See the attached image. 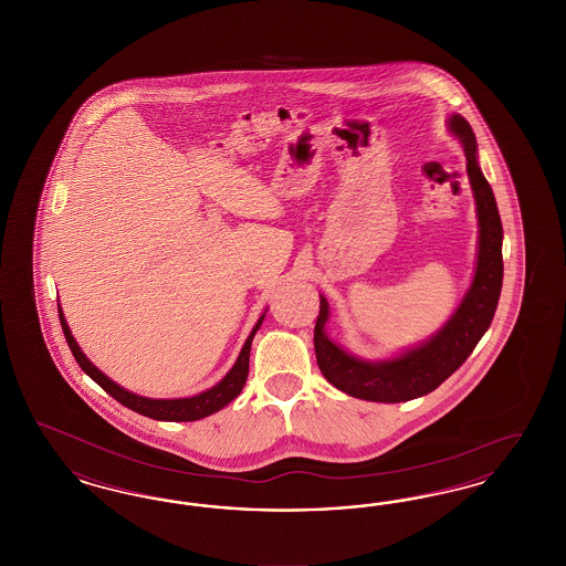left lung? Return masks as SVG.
Segmentation results:
<instances>
[{"label": "left lung", "mask_w": 566, "mask_h": 566, "mask_svg": "<svg viewBox=\"0 0 566 566\" xmlns=\"http://www.w3.org/2000/svg\"><path fill=\"white\" fill-rule=\"evenodd\" d=\"M450 127L464 146L467 171L478 201L480 252L473 284L462 298L457 314L431 342L386 363L358 360L324 335L328 303L321 296V314L314 328L318 367L335 388L356 399L401 403L429 395L475 350L494 318L503 286V224L494 192L478 165V144L471 125L460 114H454L450 118Z\"/></svg>", "instance_id": "left-lung-1"}]
</instances>
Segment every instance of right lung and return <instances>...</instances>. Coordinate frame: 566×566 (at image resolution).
<instances>
[{
	"mask_svg": "<svg viewBox=\"0 0 566 566\" xmlns=\"http://www.w3.org/2000/svg\"><path fill=\"white\" fill-rule=\"evenodd\" d=\"M265 316L259 318L256 326L252 328V333L248 335L245 344H243L242 354L238 358V363L233 365V369L224 376L222 381H218L214 388L197 395V397H190V399H146V397H137L134 392H127L123 390L120 386H116L112 379L104 376L84 354H82L76 339L72 337L70 333V326L65 323L61 310H59V321H61V328H63V335H65V342L70 346V350L74 354L76 363L81 365L82 371L91 379H95L108 395H112L118 403L134 409L142 416H148L153 420H167V422H192V420H201L210 413H214L218 409H222L224 405L231 403L240 392H242L243 384H245V377H248V363H250V346H252V337L254 333L259 331V326L263 323Z\"/></svg>",
	"mask_w": 566,
	"mask_h": 566,
	"instance_id": "add662e5",
	"label": "right lung"
}]
</instances>
